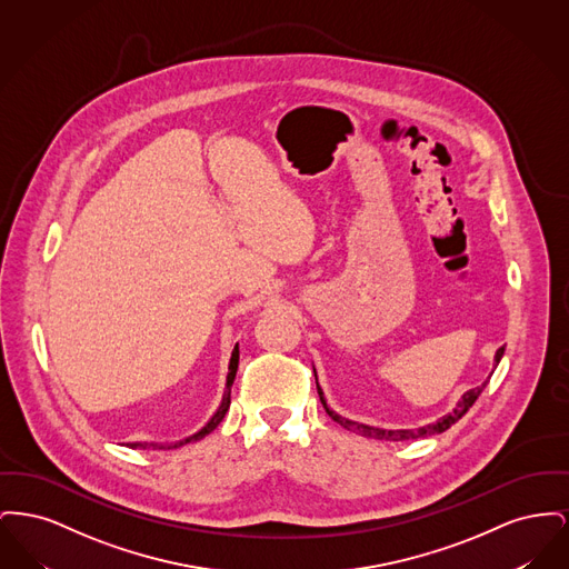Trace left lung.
I'll use <instances>...</instances> for the list:
<instances>
[{
    "instance_id": "obj_1",
    "label": "left lung",
    "mask_w": 569,
    "mask_h": 569,
    "mask_svg": "<svg viewBox=\"0 0 569 569\" xmlns=\"http://www.w3.org/2000/svg\"><path fill=\"white\" fill-rule=\"evenodd\" d=\"M501 358H503V348H499L497 353H495L492 371L497 369V365H499V360H501ZM485 388H487V381H485L482 386H476V388L467 390V392L460 397L459 403H457V407H455L450 413L441 416L439 420H435L431 425L418 427V429H379V427H371V425H362V422L343 420L337 411H332V409L328 407V403H326L325 390L320 388V383H318V395H320V401H322V406H325L326 411H328V416H330L332 420H337L339 425H343L348 431L365 435V437H376V439H383V441H406V439H420V437H431V435L443 433L446 429H450L455 422H459L460 418L469 411V407L476 403V399L482 395V390H485Z\"/></svg>"
}]
</instances>
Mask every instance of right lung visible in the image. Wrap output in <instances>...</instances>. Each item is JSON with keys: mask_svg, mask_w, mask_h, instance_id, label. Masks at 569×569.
<instances>
[{"mask_svg": "<svg viewBox=\"0 0 569 569\" xmlns=\"http://www.w3.org/2000/svg\"><path fill=\"white\" fill-rule=\"evenodd\" d=\"M237 369H239V346H234V352L230 358V365H228V378H226V390H223V397H221V403L213 411V416L207 420V425L202 429H198L196 433L186 437V439H179V441H128L126 446L128 448H140V450H172V448H181V446H188L193 441H200L202 437L216 431L217 425L223 420L228 407H230V388L234 383L237 378Z\"/></svg>", "mask_w": 569, "mask_h": 569, "instance_id": "right-lung-1", "label": "right lung"}]
</instances>
